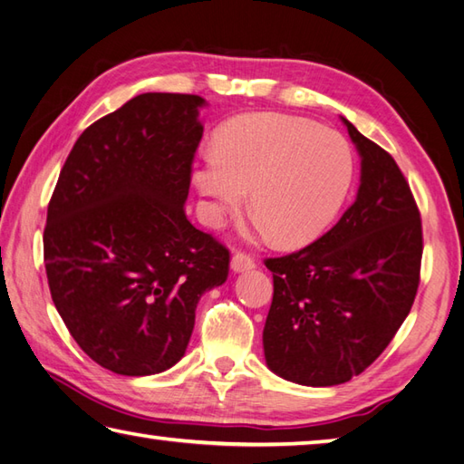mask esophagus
<instances>
[{"mask_svg": "<svg viewBox=\"0 0 464 464\" xmlns=\"http://www.w3.org/2000/svg\"><path fill=\"white\" fill-rule=\"evenodd\" d=\"M256 266V262L246 252H236L232 256V270L234 272H244V270H252Z\"/></svg>", "mask_w": 464, "mask_h": 464, "instance_id": "esophagus-1", "label": "esophagus"}]
</instances>
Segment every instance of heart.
Returning <instances> with one entry per match:
<instances>
[{"mask_svg": "<svg viewBox=\"0 0 464 464\" xmlns=\"http://www.w3.org/2000/svg\"><path fill=\"white\" fill-rule=\"evenodd\" d=\"M353 176V150L340 131L288 113L260 111L222 130L218 152L204 156L194 182L206 198L210 224L240 212L250 188L260 228L285 244H304L336 218Z\"/></svg>", "mask_w": 464, "mask_h": 464, "instance_id": "1", "label": "heart"}]
</instances>
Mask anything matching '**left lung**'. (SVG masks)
<instances>
[{"label": "left lung", "instance_id": "obj_1", "mask_svg": "<svg viewBox=\"0 0 464 464\" xmlns=\"http://www.w3.org/2000/svg\"><path fill=\"white\" fill-rule=\"evenodd\" d=\"M362 158L356 200L318 240L266 258L274 295L264 356L278 376L334 386L371 366L420 285L422 222L394 158L344 120Z\"/></svg>", "mask_w": 464, "mask_h": 464}]
</instances>
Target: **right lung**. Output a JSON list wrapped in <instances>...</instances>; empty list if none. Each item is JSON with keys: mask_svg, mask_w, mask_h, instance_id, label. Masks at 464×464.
I'll list each match as a JSON object with an SVG mask.
<instances>
[{"mask_svg": "<svg viewBox=\"0 0 464 464\" xmlns=\"http://www.w3.org/2000/svg\"><path fill=\"white\" fill-rule=\"evenodd\" d=\"M194 93H140L82 131L47 204L52 300L93 362L164 372L190 343L198 300L230 250L186 216L204 128Z\"/></svg>", "mask_w": 464, "mask_h": 464, "instance_id": "1", "label": "right lung"}]
</instances>
